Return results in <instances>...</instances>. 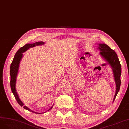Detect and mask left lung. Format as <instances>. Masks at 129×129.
Returning a JSON list of instances; mask_svg holds the SVG:
<instances>
[{
    "label": "left lung",
    "instance_id": "1",
    "mask_svg": "<svg viewBox=\"0 0 129 129\" xmlns=\"http://www.w3.org/2000/svg\"><path fill=\"white\" fill-rule=\"evenodd\" d=\"M98 49H99L100 51L99 53L100 55L111 66L112 69H113L116 87V93L113 99L114 102L119 92L120 84H121V81H120V75H121L122 72L121 65L120 64L117 54L108 45L105 43L99 44Z\"/></svg>",
    "mask_w": 129,
    "mask_h": 129
}]
</instances>
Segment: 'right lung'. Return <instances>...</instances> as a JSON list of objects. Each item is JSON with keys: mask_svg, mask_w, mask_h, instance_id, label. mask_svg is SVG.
<instances>
[{"mask_svg": "<svg viewBox=\"0 0 129 129\" xmlns=\"http://www.w3.org/2000/svg\"><path fill=\"white\" fill-rule=\"evenodd\" d=\"M44 42H42V41H41V42H37L34 43H32V44H29L28 43L26 44V45H24L23 47H21L19 49V50L16 52L15 53V55L14 56V57L13 58V61H12V63L10 66V76H11V80H10V86H11V88L12 93L13 94L15 98V99L17 101L18 103L19 104V105L21 106H23L24 105V104L23 102L21 101V100L20 99L18 94L16 92V88H15V85H16V77H17V74L19 71V65L20 61L21 60L22 56H23V53L24 52H25L27 51L28 49H29L30 48H33L36 45H43L44 44ZM52 108V107L51 108V109ZM23 108L25 109L26 110H28L30 111L33 112V113H35L36 114H41V113H36V112L33 111L31 110H30L28 107L27 106H23ZM49 109L48 110H49Z\"/></svg>", "mask_w": 129, "mask_h": 129, "instance_id": "add662e5", "label": "right lung"}]
</instances>
